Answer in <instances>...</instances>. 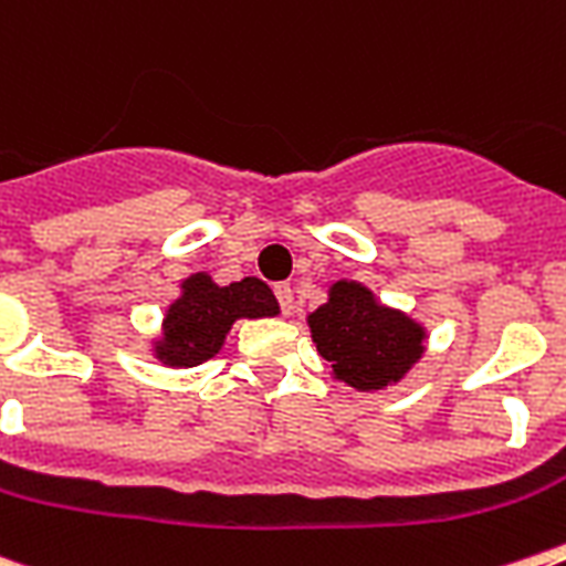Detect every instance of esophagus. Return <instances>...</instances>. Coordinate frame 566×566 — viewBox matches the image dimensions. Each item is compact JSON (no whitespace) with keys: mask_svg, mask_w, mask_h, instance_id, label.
<instances>
[{"mask_svg":"<svg viewBox=\"0 0 566 566\" xmlns=\"http://www.w3.org/2000/svg\"><path fill=\"white\" fill-rule=\"evenodd\" d=\"M275 298L282 305V313H293V287L291 284H275Z\"/></svg>","mask_w":566,"mask_h":566,"instance_id":"esophagus-1","label":"esophagus"}]
</instances>
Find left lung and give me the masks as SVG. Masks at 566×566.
Segmentation results:
<instances>
[{
  "instance_id": "1",
  "label": "left lung",
  "mask_w": 566,
  "mask_h": 566,
  "mask_svg": "<svg viewBox=\"0 0 566 566\" xmlns=\"http://www.w3.org/2000/svg\"><path fill=\"white\" fill-rule=\"evenodd\" d=\"M311 339L331 363V377L356 391H386L426 354L429 331L406 311L379 302L371 287L339 279L327 302L307 313Z\"/></svg>"
}]
</instances>
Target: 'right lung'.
Returning a JSON list of instances; mask_svg holds the SVG:
<instances>
[{
    "label": "right lung",
    "mask_w": 566,
    "mask_h": 566,
    "mask_svg": "<svg viewBox=\"0 0 566 566\" xmlns=\"http://www.w3.org/2000/svg\"><path fill=\"white\" fill-rule=\"evenodd\" d=\"M178 296L166 305L160 331L149 350L166 368H195L221 354L227 334L239 319L279 316V302L268 284L247 275L218 284L210 273H192L178 284Z\"/></svg>",
    "instance_id": "right-lung-1"
}]
</instances>
